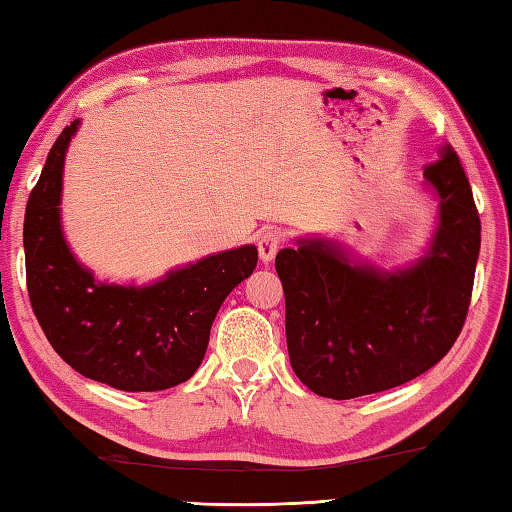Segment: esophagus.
<instances>
[{
	"instance_id": "1",
	"label": "esophagus",
	"mask_w": 512,
	"mask_h": 512,
	"mask_svg": "<svg viewBox=\"0 0 512 512\" xmlns=\"http://www.w3.org/2000/svg\"><path fill=\"white\" fill-rule=\"evenodd\" d=\"M280 232L277 230H262V235H259V241H257V250H259V259H262L264 264L273 262L277 250H280Z\"/></svg>"
}]
</instances>
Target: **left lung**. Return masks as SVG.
Listing matches in <instances>:
<instances>
[{
    "label": "left lung",
    "instance_id": "8db88e82",
    "mask_svg": "<svg viewBox=\"0 0 512 512\" xmlns=\"http://www.w3.org/2000/svg\"><path fill=\"white\" fill-rule=\"evenodd\" d=\"M438 223L415 262L384 271L334 239H298L275 257L291 368L332 400L420 377L452 350L470 307L481 221L456 151L424 167Z\"/></svg>",
    "mask_w": 512,
    "mask_h": 512
}]
</instances>
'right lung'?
I'll list each match as a JSON object with an SVG mask.
<instances>
[{
	"mask_svg": "<svg viewBox=\"0 0 512 512\" xmlns=\"http://www.w3.org/2000/svg\"><path fill=\"white\" fill-rule=\"evenodd\" d=\"M79 126L74 119L51 146L24 214L33 314L83 377L128 393L164 391L201 366L216 311L255 271L257 248L223 250L144 287L99 282L69 250L60 221L65 153Z\"/></svg>",
	"mask_w": 512,
	"mask_h": 512,
	"instance_id": "1",
	"label": "right lung"
}]
</instances>
